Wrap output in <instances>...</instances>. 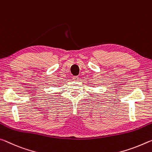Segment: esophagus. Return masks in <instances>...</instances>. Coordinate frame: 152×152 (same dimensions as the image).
<instances>
[{
  "instance_id": "1",
  "label": "esophagus",
  "mask_w": 152,
  "mask_h": 152,
  "mask_svg": "<svg viewBox=\"0 0 152 152\" xmlns=\"http://www.w3.org/2000/svg\"><path fill=\"white\" fill-rule=\"evenodd\" d=\"M73 80L75 81H77L79 80V77L77 76H74L73 77Z\"/></svg>"
}]
</instances>
